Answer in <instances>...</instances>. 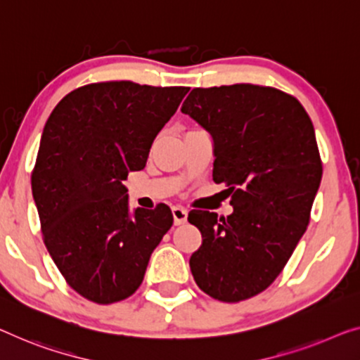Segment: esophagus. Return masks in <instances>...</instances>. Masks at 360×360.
<instances>
[{
	"label": "esophagus",
	"instance_id": "obj_1",
	"mask_svg": "<svg viewBox=\"0 0 360 360\" xmlns=\"http://www.w3.org/2000/svg\"><path fill=\"white\" fill-rule=\"evenodd\" d=\"M174 224H184L187 221V210L184 207H173Z\"/></svg>",
	"mask_w": 360,
	"mask_h": 360
}]
</instances>
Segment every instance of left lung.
Wrapping results in <instances>:
<instances>
[{"mask_svg": "<svg viewBox=\"0 0 360 360\" xmlns=\"http://www.w3.org/2000/svg\"><path fill=\"white\" fill-rule=\"evenodd\" d=\"M213 141V181L233 213L194 210L202 245L189 265L213 299L239 302L276 280L307 229L321 181L314 124L294 96L252 84L194 89L182 103Z\"/></svg>", "mask_w": 360, "mask_h": 360, "instance_id": "1", "label": "left lung"}]
</instances>
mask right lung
Here are the masks:
<instances>
[{"instance_id":"obj_1","label":"right lung","mask_w":360,"mask_h":360,"mask_svg":"<svg viewBox=\"0 0 360 360\" xmlns=\"http://www.w3.org/2000/svg\"><path fill=\"white\" fill-rule=\"evenodd\" d=\"M187 92L129 80L90 84L68 94L48 117L32 194L53 262L92 302L132 296L173 224L165 203L131 212L122 181L146 168L155 137Z\"/></svg>"}]
</instances>
